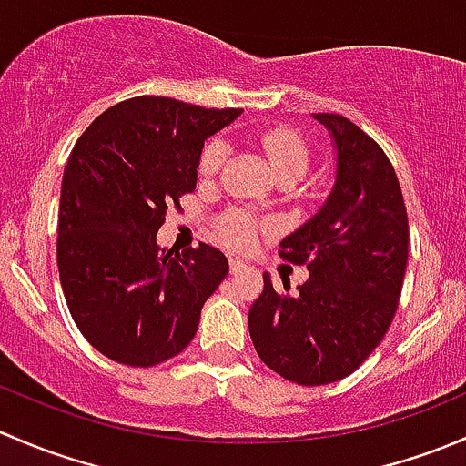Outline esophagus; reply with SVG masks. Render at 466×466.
I'll list each match as a JSON object with an SVG mask.
<instances>
[{
	"instance_id": "esophagus-1",
	"label": "esophagus",
	"mask_w": 466,
	"mask_h": 466,
	"mask_svg": "<svg viewBox=\"0 0 466 466\" xmlns=\"http://www.w3.org/2000/svg\"><path fill=\"white\" fill-rule=\"evenodd\" d=\"M248 270H250V268H248L243 261L229 259V272H232V275H241V272H248Z\"/></svg>"
}]
</instances>
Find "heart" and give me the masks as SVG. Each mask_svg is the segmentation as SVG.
Here are the masks:
<instances>
[{"instance_id":"1","label":"heart","mask_w":466,"mask_h":466,"mask_svg":"<svg viewBox=\"0 0 466 466\" xmlns=\"http://www.w3.org/2000/svg\"><path fill=\"white\" fill-rule=\"evenodd\" d=\"M261 148L270 162L275 177H299L307 173L311 153L304 139L290 128H270L261 135ZM228 142L223 137H211L203 146L198 157V171L203 177L218 176L228 159ZM257 220L248 211L232 209L218 220V238L232 250H248L255 241Z\"/></svg>"}]
</instances>
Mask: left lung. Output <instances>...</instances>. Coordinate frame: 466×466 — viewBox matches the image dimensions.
Listing matches in <instances>:
<instances>
[{"instance_id": "1", "label": "left lung", "mask_w": 466, "mask_h": 466, "mask_svg": "<svg viewBox=\"0 0 466 466\" xmlns=\"http://www.w3.org/2000/svg\"><path fill=\"white\" fill-rule=\"evenodd\" d=\"M331 133L336 182L320 209L279 243L309 279L263 293L248 313L259 359L299 385L350 377L383 340L408 263V214L383 148L342 115H313Z\"/></svg>"}]
</instances>
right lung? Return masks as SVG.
Instances as JSON below:
<instances>
[{"mask_svg": "<svg viewBox=\"0 0 466 466\" xmlns=\"http://www.w3.org/2000/svg\"><path fill=\"white\" fill-rule=\"evenodd\" d=\"M238 115L135 96L96 116L74 146L60 191V284L76 327L107 359L150 368L196 336L228 259L207 243L159 250L157 229L196 189L205 139Z\"/></svg>", "mask_w": 466, "mask_h": 466, "instance_id": "add662e5", "label": "right lung"}]
</instances>
